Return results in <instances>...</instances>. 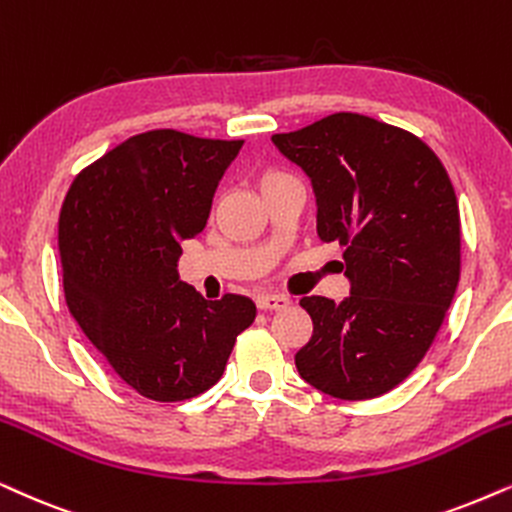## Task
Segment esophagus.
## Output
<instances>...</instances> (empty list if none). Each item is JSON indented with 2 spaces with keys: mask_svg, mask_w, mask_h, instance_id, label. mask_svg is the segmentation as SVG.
<instances>
[{
  "mask_svg": "<svg viewBox=\"0 0 512 512\" xmlns=\"http://www.w3.org/2000/svg\"><path fill=\"white\" fill-rule=\"evenodd\" d=\"M290 300L283 295H260L257 297V307L260 309H283L288 307Z\"/></svg>",
  "mask_w": 512,
  "mask_h": 512,
  "instance_id": "esophagus-1",
  "label": "esophagus"
}]
</instances>
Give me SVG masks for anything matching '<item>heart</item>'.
<instances>
[{
    "instance_id": "1",
    "label": "heart",
    "mask_w": 512,
    "mask_h": 512,
    "mask_svg": "<svg viewBox=\"0 0 512 512\" xmlns=\"http://www.w3.org/2000/svg\"><path fill=\"white\" fill-rule=\"evenodd\" d=\"M293 177H290V174H286L283 170H276V167H269V170H262L260 172V189L262 191H267V189H271V186H276V184H283V181H290Z\"/></svg>"
}]
</instances>
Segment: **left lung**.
<instances>
[{
    "instance_id": "left-lung-1",
    "label": "left lung",
    "mask_w": 512,
    "mask_h": 512,
    "mask_svg": "<svg viewBox=\"0 0 512 512\" xmlns=\"http://www.w3.org/2000/svg\"><path fill=\"white\" fill-rule=\"evenodd\" d=\"M316 196V231L345 252L349 297H302L312 340L297 373L338 399L390 392L425 357L461 276V215L449 174L418 137L359 113L274 134Z\"/></svg>"
}]
</instances>
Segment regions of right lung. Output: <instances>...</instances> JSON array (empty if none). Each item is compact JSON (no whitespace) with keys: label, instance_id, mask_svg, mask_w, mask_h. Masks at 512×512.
<instances>
[{"label":"right lung","instance_id":"1","mask_svg":"<svg viewBox=\"0 0 512 512\" xmlns=\"http://www.w3.org/2000/svg\"><path fill=\"white\" fill-rule=\"evenodd\" d=\"M241 146L153 129L84 167L63 200L58 250L70 314L146 399L210 390L255 321L250 297L205 300L177 271L181 241L205 229Z\"/></svg>","mask_w":512,"mask_h":512}]
</instances>
